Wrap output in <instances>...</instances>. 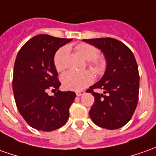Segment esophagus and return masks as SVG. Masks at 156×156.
I'll list each match as a JSON object with an SVG mask.
<instances>
[{"instance_id":"obj_1","label":"esophagus","mask_w":156,"mask_h":156,"mask_svg":"<svg viewBox=\"0 0 156 156\" xmlns=\"http://www.w3.org/2000/svg\"><path fill=\"white\" fill-rule=\"evenodd\" d=\"M84 93L85 92L83 91V90H78V91L76 92V95H77V96H81L83 95H84Z\"/></svg>"}]
</instances>
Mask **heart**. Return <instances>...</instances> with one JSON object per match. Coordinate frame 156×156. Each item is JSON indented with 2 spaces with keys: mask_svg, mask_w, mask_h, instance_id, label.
<instances>
[{
  "mask_svg": "<svg viewBox=\"0 0 156 156\" xmlns=\"http://www.w3.org/2000/svg\"><path fill=\"white\" fill-rule=\"evenodd\" d=\"M77 51L88 60V65L97 74H101L106 68V61L102 58H98V48L93 45L87 43H80L76 46ZM68 54V48L66 46L60 48L54 55V64L58 72L66 69V58ZM94 80V75L90 71L86 70L83 72L69 71L65 73L61 77V82L66 90H80L90 85Z\"/></svg>",
  "mask_w": 156,
  "mask_h": 156,
  "instance_id": "b5f03b06",
  "label": "heart"
}]
</instances>
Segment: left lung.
Wrapping results in <instances>:
<instances>
[{
    "label": "left lung",
    "instance_id": "obj_1",
    "mask_svg": "<svg viewBox=\"0 0 156 156\" xmlns=\"http://www.w3.org/2000/svg\"><path fill=\"white\" fill-rule=\"evenodd\" d=\"M83 41L101 49L107 60L103 77L87 90L95 96L89 114L98 126L119 129L129 122L138 101L139 74L136 59L126 45L114 38ZM97 88L104 93L94 91Z\"/></svg>",
    "mask_w": 156,
    "mask_h": 156
}]
</instances>
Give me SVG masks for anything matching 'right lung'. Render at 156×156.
Here are the masks:
<instances>
[{"mask_svg":"<svg viewBox=\"0 0 156 156\" xmlns=\"http://www.w3.org/2000/svg\"><path fill=\"white\" fill-rule=\"evenodd\" d=\"M72 40L38 35L25 42L16 57L12 78L16 106L30 126L38 131L56 130L69 118L76 94L59 90L61 83L57 78L54 55ZM50 87L57 90L55 96L47 95Z\"/></svg>","mask_w":156,"mask_h":156,"instance_id":"add662e5","label":"right lung"}]
</instances>
